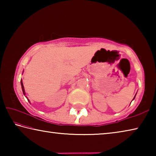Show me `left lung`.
Wrapping results in <instances>:
<instances>
[{"mask_svg": "<svg viewBox=\"0 0 156 156\" xmlns=\"http://www.w3.org/2000/svg\"><path fill=\"white\" fill-rule=\"evenodd\" d=\"M134 98H135V97H134Z\"/></svg>", "mask_w": 156, "mask_h": 156, "instance_id": "obj_1", "label": "left lung"}]
</instances>
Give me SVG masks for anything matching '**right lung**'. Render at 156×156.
Returning a JSON list of instances; mask_svg holds the SVG:
<instances>
[{
    "label": "right lung",
    "mask_w": 156,
    "mask_h": 156,
    "mask_svg": "<svg viewBox=\"0 0 156 156\" xmlns=\"http://www.w3.org/2000/svg\"><path fill=\"white\" fill-rule=\"evenodd\" d=\"M20 83H21V87H22V89H23V94L24 95H25V89H24V87H23V82H22V80L20 81ZM28 100V99H27ZM28 101H29V100H28ZM30 102V101H29Z\"/></svg>",
    "instance_id": "add662e5"
}]
</instances>
